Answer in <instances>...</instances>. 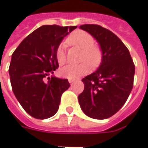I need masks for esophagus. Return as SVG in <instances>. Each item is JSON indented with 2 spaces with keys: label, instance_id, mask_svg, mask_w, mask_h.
<instances>
[{
  "label": "esophagus",
  "instance_id": "34e87169",
  "mask_svg": "<svg viewBox=\"0 0 148 148\" xmlns=\"http://www.w3.org/2000/svg\"><path fill=\"white\" fill-rule=\"evenodd\" d=\"M74 81H75L74 79H69V82L70 83V84H72V83H73V82H74Z\"/></svg>",
  "mask_w": 148,
  "mask_h": 148
}]
</instances>
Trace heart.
Listing matches in <instances>:
<instances>
[{
	"label": "heart",
	"mask_w": 148,
	"mask_h": 148,
	"mask_svg": "<svg viewBox=\"0 0 148 148\" xmlns=\"http://www.w3.org/2000/svg\"><path fill=\"white\" fill-rule=\"evenodd\" d=\"M65 42L69 46H76L83 49L81 60H87L90 62L93 69H96L100 64L102 61V50L97 45L94 44V38L89 33L83 30H76L67 37ZM56 59L59 65H64L66 63V53L62 46L58 47L56 50ZM87 62L84 61L79 64L65 66L60 70V74L64 78L77 79L89 72L91 66Z\"/></svg>",
	"instance_id": "heart-1"
}]
</instances>
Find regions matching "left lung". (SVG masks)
I'll return each mask as SVG.
<instances>
[{
	"instance_id": "obj_1",
	"label": "left lung",
	"mask_w": 148,
	"mask_h": 148,
	"mask_svg": "<svg viewBox=\"0 0 148 148\" xmlns=\"http://www.w3.org/2000/svg\"><path fill=\"white\" fill-rule=\"evenodd\" d=\"M79 28L96 39L103 52L97 71L82 79L84 89L78 96L79 105L91 118L108 119L126 103L133 88L135 64L127 48L110 30L98 25Z\"/></svg>"
}]
</instances>
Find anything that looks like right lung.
Masks as SVG:
<instances>
[{
  "instance_id": "obj_1",
  "label": "right lung",
  "mask_w": 148,
  "mask_h": 148,
  "mask_svg": "<svg viewBox=\"0 0 148 148\" xmlns=\"http://www.w3.org/2000/svg\"><path fill=\"white\" fill-rule=\"evenodd\" d=\"M76 27L41 26L26 36L12 53L9 69L12 92L26 112L36 119L54 116L63 92L70 87L67 79L49 76L59 67L56 50Z\"/></svg>"
}]
</instances>
